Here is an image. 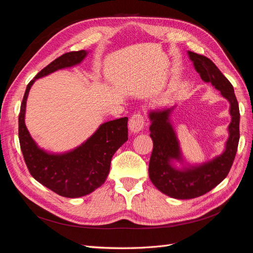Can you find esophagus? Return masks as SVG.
I'll list each match as a JSON object with an SVG mask.
<instances>
[{
  "instance_id": "obj_1",
  "label": "esophagus",
  "mask_w": 253,
  "mask_h": 253,
  "mask_svg": "<svg viewBox=\"0 0 253 253\" xmlns=\"http://www.w3.org/2000/svg\"><path fill=\"white\" fill-rule=\"evenodd\" d=\"M144 125H145V119H144V115L141 113L133 114L130 120H129V129L133 133L142 131Z\"/></svg>"
}]
</instances>
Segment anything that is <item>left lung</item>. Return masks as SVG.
<instances>
[{"label": "left lung", "mask_w": 253, "mask_h": 253, "mask_svg": "<svg viewBox=\"0 0 253 253\" xmlns=\"http://www.w3.org/2000/svg\"><path fill=\"white\" fill-rule=\"evenodd\" d=\"M189 56L201 79L211 83L229 100L232 120L229 125L226 150L220 156L199 167L177 169L171 161L182 160V158L176 133L169 120L172 108L149 113V135L154 142L148 168L149 178L159 191L177 199L196 198L218 185L229 174L240 141V108L233 85L208 57L194 52H189Z\"/></svg>", "instance_id": "8db88e82"}]
</instances>
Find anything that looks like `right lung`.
Wrapping results in <instances>:
<instances>
[{"label":"right lung","instance_id":"1","mask_svg":"<svg viewBox=\"0 0 253 253\" xmlns=\"http://www.w3.org/2000/svg\"><path fill=\"white\" fill-rule=\"evenodd\" d=\"M84 49L61 55L42 69L27 84L19 114V141L31 175L50 191L68 198L82 197L102 185L109 174L111 159L128 140V118L100 125L96 132L74 150L62 155L47 154L36 145L24 123L26 99L36 79L82 62Z\"/></svg>","mask_w":253,"mask_h":253}]
</instances>
